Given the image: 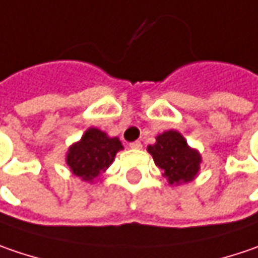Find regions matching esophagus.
Returning a JSON list of instances; mask_svg holds the SVG:
<instances>
[{
	"label": "esophagus",
	"mask_w": 258,
	"mask_h": 258,
	"mask_svg": "<svg viewBox=\"0 0 258 258\" xmlns=\"http://www.w3.org/2000/svg\"><path fill=\"white\" fill-rule=\"evenodd\" d=\"M129 147H131L132 149H141L142 148V144H141L139 141H135V142H131V144H129Z\"/></svg>",
	"instance_id": "34e87169"
}]
</instances>
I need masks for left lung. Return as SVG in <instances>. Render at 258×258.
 Returning a JSON list of instances; mask_svg holds the SVG:
<instances>
[{
    "label": "left lung",
    "mask_w": 258,
    "mask_h": 258,
    "mask_svg": "<svg viewBox=\"0 0 258 258\" xmlns=\"http://www.w3.org/2000/svg\"><path fill=\"white\" fill-rule=\"evenodd\" d=\"M154 162L161 168L162 177L170 186L193 181L200 173L202 155L187 144L186 138L177 131H165L155 138V144L147 148Z\"/></svg>",
    "instance_id": "left-lung-1"
}]
</instances>
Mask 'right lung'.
<instances>
[{"mask_svg": "<svg viewBox=\"0 0 258 258\" xmlns=\"http://www.w3.org/2000/svg\"><path fill=\"white\" fill-rule=\"evenodd\" d=\"M122 149V142L117 136L111 138L97 127H88L81 139L68 148L65 161L74 175L93 184Z\"/></svg>", "mask_w": 258, "mask_h": 258, "instance_id": "1", "label": "right lung"}]
</instances>
